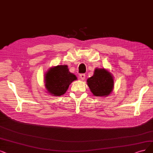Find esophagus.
Here are the masks:
<instances>
[{"instance_id":"1","label":"esophagus","mask_w":153,"mask_h":153,"mask_svg":"<svg viewBox=\"0 0 153 153\" xmlns=\"http://www.w3.org/2000/svg\"><path fill=\"white\" fill-rule=\"evenodd\" d=\"M79 76H80V77H81V79L82 80H84V79H85L86 75H85V74H81L79 75Z\"/></svg>"}]
</instances>
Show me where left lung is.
Segmentation results:
<instances>
[{
  "label": "left lung",
  "mask_w": 153,
  "mask_h": 153,
  "mask_svg": "<svg viewBox=\"0 0 153 153\" xmlns=\"http://www.w3.org/2000/svg\"><path fill=\"white\" fill-rule=\"evenodd\" d=\"M88 85L96 97H106L114 88V79L104 69H96L94 75L87 80Z\"/></svg>",
  "instance_id": "obj_1"
}]
</instances>
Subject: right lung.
<instances>
[{"label":"right lung","mask_w":153,"mask_h":153,"mask_svg":"<svg viewBox=\"0 0 153 153\" xmlns=\"http://www.w3.org/2000/svg\"><path fill=\"white\" fill-rule=\"evenodd\" d=\"M76 79V76L69 71L67 65H57L47 72L45 87L50 94L61 96L67 91L69 84Z\"/></svg>","instance_id":"obj_1"}]
</instances>
